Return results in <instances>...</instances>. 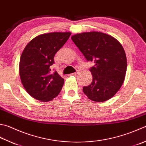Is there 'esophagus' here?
I'll return each instance as SVG.
<instances>
[{
  "instance_id": "obj_1",
  "label": "esophagus",
  "mask_w": 146,
  "mask_h": 146,
  "mask_svg": "<svg viewBox=\"0 0 146 146\" xmlns=\"http://www.w3.org/2000/svg\"><path fill=\"white\" fill-rule=\"evenodd\" d=\"M78 72H79V71H77V72H74V73L70 74V76H76V75H77V74H78Z\"/></svg>"
}]
</instances>
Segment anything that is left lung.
Listing matches in <instances>:
<instances>
[{"label":"left lung","instance_id":"left-lung-1","mask_svg":"<svg viewBox=\"0 0 146 146\" xmlns=\"http://www.w3.org/2000/svg\"><path fill=\"white\" fill-rule=\"evenodd\" d=\"M88 61L93 81L82 90L91 100L102 102L112 98L124 82L127 61L124 49L117 39L100 32H88L71 37Z\"/></svg>","mask_w":146,"mask_h":146}]
</instances>
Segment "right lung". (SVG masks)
<instances>
[{
  "label": "right lung",
  "mask_w": 146,
  "mask_h": 146,
  "mask_svg": "<svg viewBox=\"0 0 146 146\" xmlns=\"http://www.w3.org/2000/svg\"><path fill=\"white\" fill-rule=\"evenodd\" d=\"M71 33L51 32L40 34L28 43L20 57L19 72L27 93L40 102L57 97L64 79L56 71L51 72L54 56L69 38Z\"/></svg>",
  "instance_id": "add662e5"
}]
</instances>
